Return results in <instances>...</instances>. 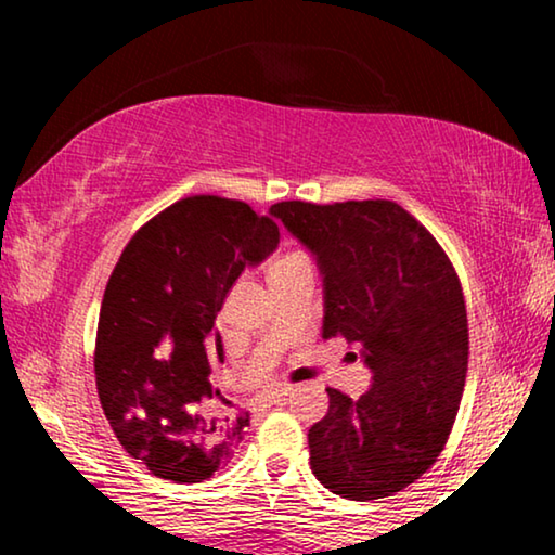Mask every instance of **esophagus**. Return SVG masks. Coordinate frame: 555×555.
Returning a JSON list of instances; mask_svg holds the SVG:
<instances>
[{
	"instance_id": "esophagus-1",
	"label": "esophagus",
	"mask_w": 555,
	"mask_h": 555,
	"mask_svg": "<svg viewBox=\"0 0 555 555\" xmlns=\"http://www.w3.org/2000/svg\"><path fill=\"white\" fill-rule=\"evenodd\" d=\"M288 397H291V389L288 387H281V389L269 391L267 397H264V406H281V403H286Z\"/></svg>"
}]
</instances>
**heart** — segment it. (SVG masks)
Segmentation results:
<instances>
[{"instance_id": "heart-1", "label": "heart", "mask_w": 555, "mask_h": 555, "mask_svg": "<svg viewBox=\"0 0 555 555\" xmlns=\"http://www.w3.org/2000/svg\"><path fill=\"white\" fill-rule=\"evenodd\" d=\"M304 264H311V257H308L304 249H286V251H281V255L274 261H271L269 279L284 274V271H288V269L304 267Z\"/></svg>"}]
</instances>
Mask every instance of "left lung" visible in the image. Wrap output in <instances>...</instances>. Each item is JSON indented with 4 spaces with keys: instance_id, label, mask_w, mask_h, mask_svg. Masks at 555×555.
<instances>
[{
    "instance_id": "1",
    "label": "left lung",
    "mask_w": 555,
    "mask_h": 555,
    "mask_svg": "<svg viewBox=\"0 0 555 555\" xmlns=\"http://www.w3.org/2000/svg\"><path fill=\"white\" fill-rule=\"evenodd\" d=\"M271 215L313 251L323 274V337L362 350L372 387L327 389L308 430L318 482L347 500L401 492L436 463L467 374V313L443 247L391 201H286Z\"/></svg>"
}]
</instances>
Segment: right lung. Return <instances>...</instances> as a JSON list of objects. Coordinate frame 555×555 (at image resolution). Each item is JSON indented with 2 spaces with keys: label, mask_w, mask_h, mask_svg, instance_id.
Returning a JSON list of instances; mask_svg holds the SVG:
<instances>
[{
  "label": "right lung",
  "mask_w": 555,
  "mask_h": 555,
  "mask_svg": "<svg viewBox=\"0 0 555 555\" xmlns=\"http://www.w3.org/2000/svg\"><path fill=\"white\" fill-rule=\"evenodd\" d=\"M276 244L269 215L193 195L149 220L112 271L98 323V393L119 443L162 480H208L247 436L249 416L220 424L205 413L210 364L222 362L215 318L244 267Z\"/></svg>",
  "instance_id": "obj_1"
}]
</instances>
